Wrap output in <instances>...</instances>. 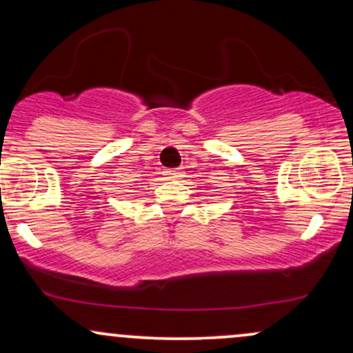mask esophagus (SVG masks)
<instances>
[{"mask_svg":"<svg viewBox=\"0 0 353 353\" xmlns=\"http://www.w3.org/2000/svg\"><path fill=\"white\" fill-rule=\"evenodd\" d=\"M168 176L174 177V179H177V177H182V169H174V171H168Z\"/></svg>","mask_w":353,"mask_h":353,"instance_id":"34e87169","label":"esophagus"}]
</instances>
